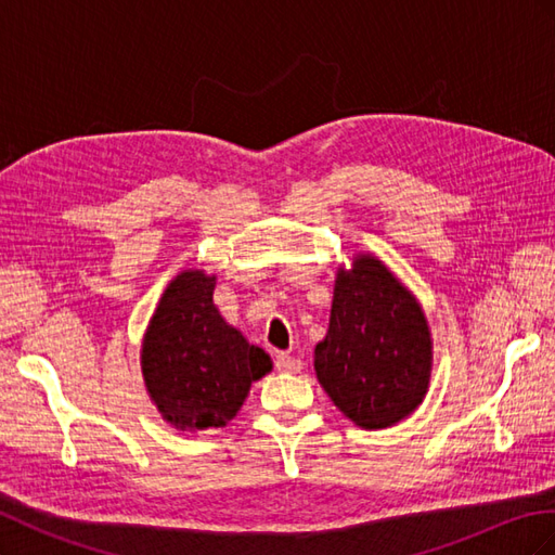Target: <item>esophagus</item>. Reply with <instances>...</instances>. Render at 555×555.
<instances>
[{"mask_svg":"<svg viewBox=\"0 0 555 555\" xmlns=\"http://www.w3.org/2000/svg\"><path fill=\"white\" fill-rule=\"evenodd\" d=\"M275 367H278L280 373L296 375V373L304 371V363H300V361L294 359V357H289V354H284V351H280V354L275 357Z\"/></svg>","mask_w":555,"mask_h":555,"instance_id":"34e87169","label":"esophagus"}]
</instances>
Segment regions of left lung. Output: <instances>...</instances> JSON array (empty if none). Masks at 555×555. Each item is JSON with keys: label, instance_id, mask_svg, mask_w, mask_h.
Returning a JSON list of instances; mask_svg holds the SVG:
<instances>
[{"label": "left lung", "instance_id": "1", "mask_svg": "<svg viewBox=\"0 0 555 555\" xmlns=\"http://www.w3.org/2000/svg\"><path fill=\"white\" fill-rule=\"evenodd\" d=\"M314 373L349 422L379 430L422 405L433 373L430 326L416 296L371 251L351 255L333 284Z\"/></svg>", "mask_w": 555, "mask_h": 555}]
</instances>
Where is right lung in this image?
Masks as SVG:
<instances>
[{
    "label": "right lung",
    "instance_id": "right-lung-1",
    "mask_svg": "<svg viewBox=\"0 0 555 555\" xmlns=\"http://www.w3.org/2000/svg\"><path fill=\"white\" fill-rule=\"evenodd\" d=\"M217 278L184 268L150 317L141 343L145 391L166 424L182 433L224 428L243 408L251 382L273 361L217 310Z\"/></svg>",
    "mask_w": 555,
    "mask_h": 555
}]
</instances>
